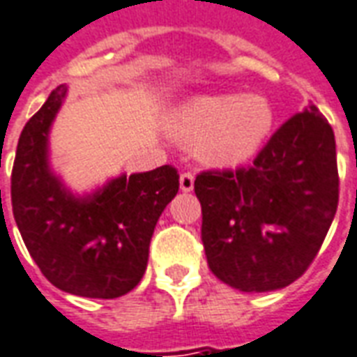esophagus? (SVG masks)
Instances as JSON below:
<instances>
[{"mask_svg": "<svg viewBox=\"0 0 357 357\" xmlns=\"http://www.w3.org/2000/svg\"><path fill=\"white\" fill-rule=\"evenodd\" d=\"M195 187V176L191 172H183L181 176H179V189L183 191V193H189V191H193Z\"/></svg>", "mask_w": 357, "mask_h": 357, "instance_id": "esophagus-1", "label": "esophagus"}]
</instances>
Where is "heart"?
I'll use <instances>...</instances> for the list:
<instances>
[{
	"mask_svg": "<svg viewBox=\"0 0 357 357\" xmlns=\"http://www.w3.org/2000/svg\"><path fill=\"white\" fill-rule=\"evenodd\" d=\"M269 102L256 95H202L178 109L172 135L185 147L201 143V155L214 166L248 160L271 130Z\"/></svg>",
	"mask_w": 357,
	"mask_h": 357,
	"instance_id": "1",
	"label": "heart"
}]
</instances>
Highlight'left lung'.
<instances>
[{"mask_svg":"<svg viewBox=\"0 0 357 357\" xmlns=\"http://www.w3.org/2000/svg\"><path fill=\"white\" fill-rule=\"evenodd\" d=\"M195 193L212 273L243 292L283 289L314 262L337 214L333 128L310 105L269 137L250 166L201 172Z\"/></svg>","mask_w":357,"mask_h":357,"instance_id":"left-lung-1","label":"left lung"}]
</instances>
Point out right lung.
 Wrapping results in <instances>:
<instances>
[{
  "mask_svg": "<svg viewBox=\"0 0 357 357\" xmlns=\"http://www.w3.org/2000/svg\"><path fill=\"white\" fill-rule=\"evenodd\" d=\"M66 97L59 86L20 133L11 174L13 216L47 281L86 298H118L139 283L158 218L179 189L178 170L118 176L74 197L50 166V128ZM1 201V191H0Z\"/></svg>",
  "mask_w": 357,
  "mask_h": 357,
  "instance_id": "right-lung-1",
  "label": "right lung"
}]
</instances>
